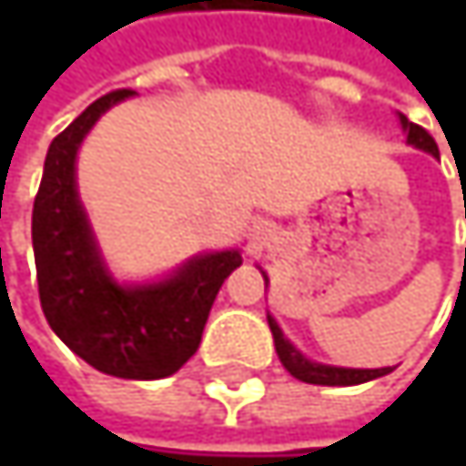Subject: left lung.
I'll use <instances>...</instances> for the list:
<instances>
[{
    "label": "left lung",
    "instance_id": "left-lung-1",
    "mask_svg": "<svg viewBox=\"0 0 466 466\" xmlns=\"http://www.w3.org/2000/svg\"><path fill=\"white\" fill-rule=\"evenodd\" d=\"M402 127L408 129V142L410 145H416L420 150H426V153H431V156H440V150H437V142L434 137L419 127V124H413V121H408L405 116H402ZM269 321V329H272V337H275V350H278V356H280V361H283V367L297 378V380H302V383H313V386H356V383H367V380H375V378H380V375H389L391 372V367H380V370H345V367H326V364H316V361H310V359H305L286 337H283V331H280V326L275 324L272 319H267Z\"/></svg>",
    "mask_w": 466,
    "mask_h": 466
}]
</instances>
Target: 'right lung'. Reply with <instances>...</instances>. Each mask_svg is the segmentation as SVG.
<instances>
[{
	"label": "right lung",
	"instance_id": "add662e5",
	"mask_svg": "<svg viewBox=\"0 0 466 466\" xmlns=\"http://www.w3.org/2000/svg\"><path fill=\"white\" fill-rule=\"evenodd\" d=\"M132 94V88L105 94L53 137L35 197L32 245L50 329L99 372L158 380L197 353L218 289L242 256L237 250L208 253L191 258L169 280L137 289H124L105 272L77 202L75 156L96 118Z\"/></svg>",
	"mask_w": 466,
	"mask_h": 466
}]
</instances>
